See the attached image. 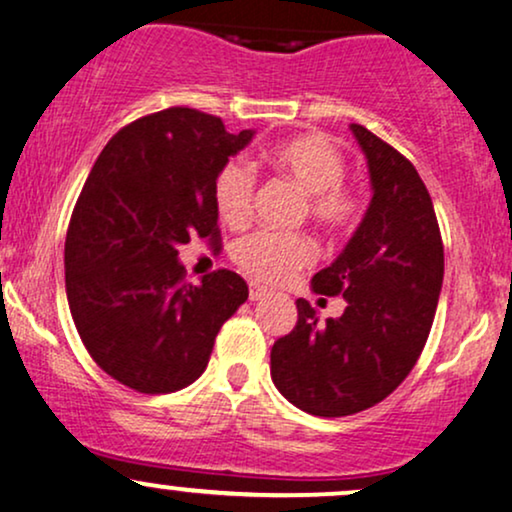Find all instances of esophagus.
<instances>
[{"label": "esophagus", "mask_w": 512, "mask_h": 512, "mask_svg": "<svg viewBox=\"0 0 512 512\" xmlns=\"http://www.w3.org/2000/svg\"><path fill=\"white\" fill-rule=\"evenodd\" d=\"M268 297V290H263V287L258 285H251L249 287V299L251 302H258V299H266Z\"/></svg>", "instance_id": "1"}]
</instances>
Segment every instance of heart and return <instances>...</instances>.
<instances>
[{
	"instance_id": "heart-1",
	"label": "heart",
	"mask_w": 512,
	"mask_h": 512,
	"mask_svg": "<svg viewBox=\"0 0 512 512\" xmlns=\"http://www.w3.org/2000/svg\"><path fill=\"white\" fill-rule=\"evenodd\" d=\"M263 158L304 191L306 210L328 232H350L362 218V196L345 182V155L328 138L299 136L282 141L268 148ZM254 196V165L242 158L227 160L213 182V201L220 220L230 227H242L251 218ZM232 258L251 280L280 285L314 263L316 244L304 232L258 230L234 244Z\"/></svg>"
}]
</instances>
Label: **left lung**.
Masks as SVG:
<instances>
[{
  "label": "left lung",
  "mask_w": 512,
  "mask_h": 512,
  "mask_svg": "<svg viewBox=\"0 0 512 512\" xmlns=\"http://www.w3.org/2000/svg\"><path fill=\"white\" fill-rule=\"evenodd\" d=\"M374 198L314 292L345 297V314L318 323L297 299V326L275 340L270 376L299 410L347 417L386 400L422 354L443 285V239L429 191L400 150L352 124Z\"/></svg>",
  "instance_id": "left-lung-1"
}]
</instances>
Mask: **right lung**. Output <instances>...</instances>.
<instances>
[{"label":"right lung","mask_w":512,"mask_h":512,"mask_svg":"<svg viewBox=\"0 0 512 512\" xmlns=\"http://www.w3.org/2000/svg\"><path fill=\"white\" fill-rule=\"evenodd\" d=\"M251 136L170 107L119 129L83 184L64 244L71 318L93 362L136 393L194 383L222 323L249 297L227 268L186 282L177 246L220 242L215 174Z\"/></svg>","instance_id":"obj_1"}]
</instances>
